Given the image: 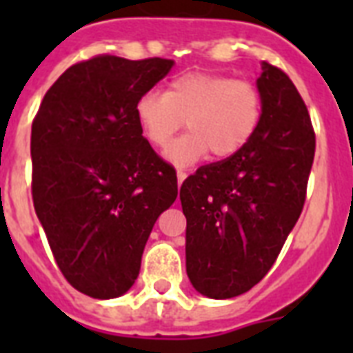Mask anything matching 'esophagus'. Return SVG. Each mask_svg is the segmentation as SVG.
<instances>
[{
    "instance_id": "34e87169",
    "label": "esophagus",
    "mask_w": 353,
    "mask_h": 353,
    "mask_svg": "<svg viewBox=\"0 0 353 353\" xmlns=\"http://www.w3.org/2000/svg\"><path fill=\"white\" fill-rule=\"evenodd\" d=\"M185 177H187V174H185V172L177 170V183H179V185H181V183L185 181Z\"/></svg>"
}]
</instances>
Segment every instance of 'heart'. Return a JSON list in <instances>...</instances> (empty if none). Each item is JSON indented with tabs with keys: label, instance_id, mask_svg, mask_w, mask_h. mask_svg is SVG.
<instances>
[{
	"label": "heart",
	"instance_id": "obj_1",
	"mask_svg": "<svg viewBox=\"0 0 353 353\" xmlns=\"http://www.w3.org/2000/svg\"><path fill=\"white\" fill-rule=\"evenodd\" d=\"M135 115L155 148H166L187 121L190 132L168 150V159L176 165H192L209 152L214 159H229L256 132L262 95L249 80L187 73L172 80L165 95L144 93L135 104Z\"/></svg>",
	"mask_w": 353,
	"mask_h": 353
}]
</instances>
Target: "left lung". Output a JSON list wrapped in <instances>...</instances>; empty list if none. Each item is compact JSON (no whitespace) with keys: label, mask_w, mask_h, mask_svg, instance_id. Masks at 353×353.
Instances as JSON below:
<instances>
[{"label":"left lung","mask_w":353,"mask_h":353,"mask_svg":"<svg viewBox=\"0 0 353 353\" xmlns=\"http://www.w3.org/2000/svg\"><path fill=\"white\" fill-rule=\"evenodd\" d=\"M262 117L245 148L187 177V274L209 299H232L273 268L306 199L315 155L307 108L282 69L262 62Z\"/></svg>","instance_id":"left-lung-1"}]
</instances>
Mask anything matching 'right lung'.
Instances as JSON below:
<instances>
[{
	"mask_svg": "<svg viewBox=\"0 0 353 353\" xmlns=\"http://www.w3.org/2000/svg\"><path fill=\"white\" fill-rule=\"evenodd\" d=\"M174 60L99 54L71 65L32 121V201L74 290L124 295L148 236L177 198L176 170L143 137L135 104Z\"/></svg>",
	"mask_w": 353,
	"mask_h": 353,
	"instance_id": "right-lung-1",
	"label": "right lung"
}]
</instances>
